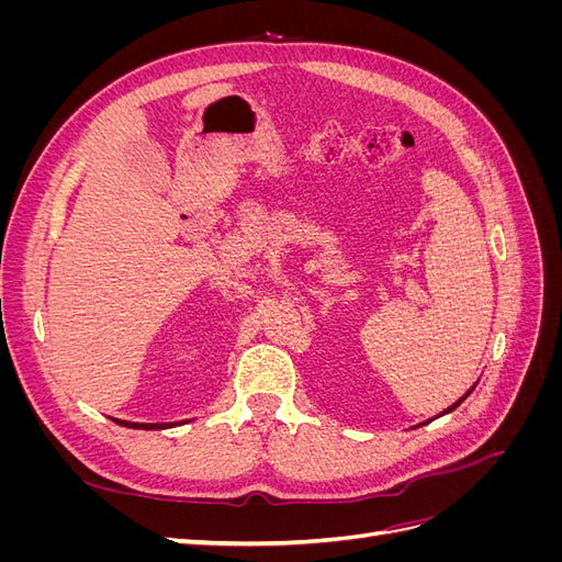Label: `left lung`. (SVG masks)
Listing matches in <instances>:
<instances>
[{
	"label": "left lung",
	"instance_id": "8db88e82",
	"mask_svg": "<svg viewBox=\"0 0 562 562\" xmlns=\"http://www.w3.org/2000/svg\"><path fill=\"white\" fill-rule=\"evenodd\" d=\"M473 389H475V384H473V386H471V389H469V391H467V394H464V396H462V398H459V401H457V403H454V405H450V407H448V411H446V413H452V411H454V407H457V405H462V401H464V398H467V396H469V394H471V391H473ZM446 413H440V415H446Z\"/></svg>",
	"mask_w": 562,
	"mask_h": 562
}]
</instances>
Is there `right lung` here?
Segmentation results:
<instances>
[{
    "label": "right lung",
    "mask_w": 562,
    "mask_h": 562,
    "mask_svg": "<svg viewBox=\"0 0 562 562\" xmlns=\"http://www.w3.org/2000/svg\"><path fill=\"white\" fill-rule=\"evenodd\" d=\"M116 424H122V427H128V429H168V427H176L178 422H171V424H138V422H124V419H114Z\"/></svg>",
    "instance_id": "1"
}]
</instances>
